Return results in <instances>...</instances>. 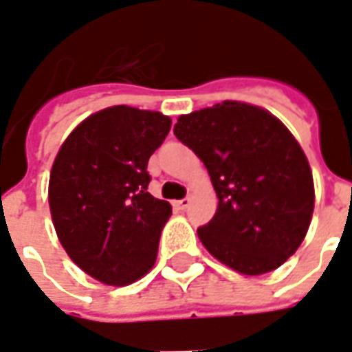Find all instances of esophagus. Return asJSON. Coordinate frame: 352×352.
<instances>
[{
    "label": "esophagus",
    "mask_w": 352,
    "mask_h": 352,
    "mask_svg": "<svg viewBox=\"0 0 352 352\" xmlns=\"http://www.w3.org/2000/svg\"><path fill=\"white\" fill-rule=\"evenodd\" d=\"M173 206L177 207V209H186V207L190 206V198H183V199H177Z\"/></svg>",
    "instance_id": "1"
}]
</instances>
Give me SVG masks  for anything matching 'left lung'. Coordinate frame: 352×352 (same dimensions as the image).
I'll list each match as a JSON object with an SVG mask.
<instances>
[{"mask_svg": "<svg viewBox=\"0 0 352 352\" xmlns=\"http://www.w3.org/2000/svg\"><path fill=\"white\" fill-rule=\"evenodd\" d=\"M173 133L204 162L219 198L198 228L207 251L245 275L287 262L315 207L309 162L287 126L256 105L222 101L181 115Z\"/></svg>", "mask_w": 352, "mask_h": 352, "instance_id": "left-lung-1", "label": "left lung"}]
</instances>
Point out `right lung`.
Listing matches in <instances>:
<instances>
[{
    "label": "right lung",
    "mask_w": 352,
    "mask_h": 352,
    "mask_svg": "<svg viewBox=\"0 0 352 352\" xmlns=\"http://www.w3.org/2000/svg\"><path fill=\"white\" fill-rule=\"evenodd\" d=\"M171 118L158 111L115 105L82 120L52 164L49 206L69 258L94 279L124 287L156 262L171 206L151 196V154Z\"/></svg>",
    "instance_id": "1"
}]
</instances>
